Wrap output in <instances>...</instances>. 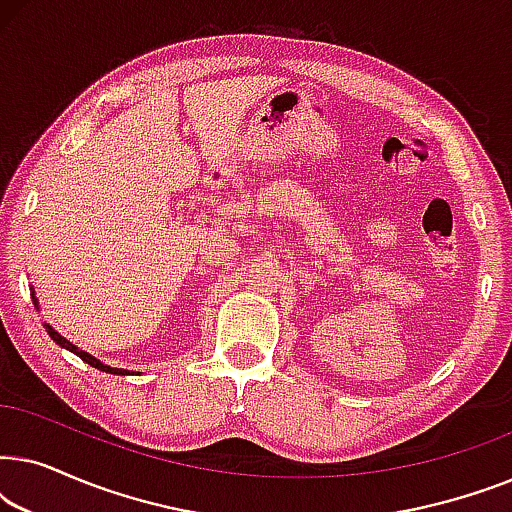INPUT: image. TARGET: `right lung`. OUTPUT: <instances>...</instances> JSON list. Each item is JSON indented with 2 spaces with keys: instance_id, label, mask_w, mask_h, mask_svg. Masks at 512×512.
Returning a JSON list of instances; mask_svg holds the SVG:
<instances>
[{
  "instance_id": "add662e5",
  "label": "right lung",
  "mask_w": 512,
  "mask_h": 512,
  "mask_svg": "<svg viewBox=\"0 0 512 512\" xmlns=\"http://www.w3.org/2000/svg\"><path fill=\"white\" fill-rule=\"evenodd\" d=\"M32 300H34V307H37V310H39V300H37V296H34V291H32ZM44 326H46V333L51 335L55 345H60V347L69 349V352L79 356L81 361H86L88 366H93V368H97V370H102V373H111V375H128V373H130V370H123V368H111V366H104V363H102V361H97L95 356H90L88 352H83V349H79L76 345H72V342H69L67 338H62V335H60L58 331H55V328H51L48 324H44Z\"/></svg>"
}]
</instances>
